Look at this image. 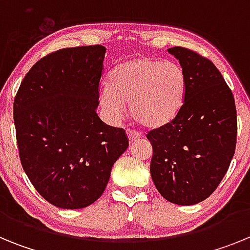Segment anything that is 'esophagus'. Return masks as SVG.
I'll list each match as a JSON object with an SVG mask.
<instances>
[{"label":"esophagus","mask_w":250,"mask_h":250,"mask_svg":"<svg viewBox=\"0 0 250 250\" xmlns=\"http://www.w3.org/2000/svg\"><path fill=\"white\" fill-rule=\"evenodd\" d=\"M126 134H127V138H129L130 144H132V143H135L136 140H139V139H140V135H139L138 132L132 131V130H127Z\"/></svg>","instance_id":"34e87169"}]
</instances>
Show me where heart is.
<instances>
[{"label":"heart","mask_w":250,"mask_h":250,"mask_svg":"<svg viewBox=\"0 0 250 250\" xmlns=\"http://www.w3.org/2000/svg\"><path fill=\"white\" fill-rule=\"evenodd\" d=\"M188 77L180 65L151 57H132L109 72V85L99 101L111 120H119L130 103L131 118L146 129H160L182 110Z\"/></svg>","instance_id":"b5f03b06"}]
</instances>
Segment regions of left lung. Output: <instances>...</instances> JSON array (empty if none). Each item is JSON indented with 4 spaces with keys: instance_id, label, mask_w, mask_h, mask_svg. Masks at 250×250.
I'll use <instances>...</instances> for the list:
<instances>
[{
    "instance_id": "8db88e82",
    "label": "left lung",
    "mask_w": 250,
    "mask_h": 250,
    "mask_svg": "<svg viewBox=\"0 0 250 250\" xmlns=\"http://www.w3.org/2000/svg\"><path fill=\"white\" fill-rule=\"evenodd\" d=\"M167 52L187 74V95L178 116L147 134L150 174L167 202L194 205L213 194L228 170L237 144V110L210 60L183 47Z\"/></svg>"
}]
</instances>
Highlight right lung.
Returning a JSON list of instances; mask_svg holds the SVG:
<instances>
[{"label": "right lung", "instance_id": "add662e5", "mask_svg": "<svg viewBox=\"0 0 250 250\" xmlns=\"http://www.w3.org/2000/svg\"><path fill=\"white\" fill-rule=\"evenodd\" d=\"M106 48H62L37 61L13 101L20 159L40 195L62 209L99 199L129 146L96 114Z\"/></svg>", "mask_w": 250, "mask_h": 250}]
</instances>
